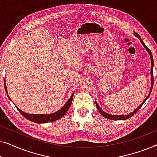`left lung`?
I'll return each mask as SVG.
<instances>
[{"instance_id":"1","label":"left lung","mask_w":157,"mask_h":157,"mask_svg":"<svg viewBox=\"0 0 157 157\" xmlns=\"http://www.w3.org/2000/svg\"><path fill=\"white\" fill-rule=\"evenodd\" d=\"M134 36H136V37H137V38H139V40H140L141 43V44H142L144 47V48H146V50L147 51V52L149 53V56H150V58H151V89H150V91H149V94H148V96H147V97L145 98V99L143 101V102L141 103V104L140 105H139V106L138 107H137V108H136V109H135V110H134V111H133V112L128 113V114H126V115H112V114H109V113H106V112H104V111H103L102 109L100 108L99 106H98V104H97V102L96 101V107H97L98 111H99V113L103 116V117H104V118H106V119H112V120H126V119H129V118L133 117V116L134 115V113H136V111H138L139 109L141 108V106H142V105H143L144 104V102L146 101L147 100V98L149 97L150 94H151V91H152V88H153V84H154V77H153L154 59H153V56H152V53H151V51H150L149 49L147 48V46H146V45L144 44V43L143 42V40H142V39H141V38L140 37V36H139V34L137 33H136V32H134Z\"/></svg>"}]
</instances>
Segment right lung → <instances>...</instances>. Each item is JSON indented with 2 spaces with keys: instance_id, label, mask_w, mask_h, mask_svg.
Wrapping results in <instances>:
<instances>
[{
  "instance_id": "1",
  "label": "right lung",
  "mask_w": 157,
  "mask_h": 157,
  "mask_svg": "<svg viewBox=\"0 0 157 157\" xmlns=\"http://www.w3.org/2000/svg\"><path fill=\"white\" fill-rule=\"evenodd\" d=\"M4 86H5V90H6V94H8L6 81H5V83H4ZM74 93L72 94L71 96V98L68 100V101L66 103V104L64 105L63 107H61L59 111H56L54 113H48V114H32V113H25L23 112V111H21L20 109L18 108L16 105H15V106H16V108L18 110L19 112H20L21 114L25 118V119L29 120V121H31L32 122H35V123H37V124L48 123L49 121H56V120L61 119V118H62L64 115H65V113L67 112L68 109H69V107L71 106V105L73 98H74ZM8 97L10 101H11V99H10L8 95Z\"/></svg>"
}]
</instances>
